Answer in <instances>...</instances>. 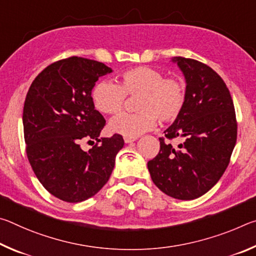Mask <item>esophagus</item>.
Here are the masks:
<instances>
[{"instance_id":"34e87169","label":"esophagus","mask_w":256,"mask_h":256,"mask_svg":"<svg viewBox=\"0 0 256 256\" xmlns=\"http://www.w3.org/2000/svg\"><path fill=\"white\" fill-rule=\"evenodd\" d=\"M136 140V138H126V136H124V142H125V144H131V142H134Z\"/></svg>"}]
</instances>
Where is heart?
Here are the masks:
<instances>
[{
	"label": "heart",
	"mask_w": 256,
	"mask_h": 256,
	"mask_svg": "<svg viewBox=\"0 0 256 256\" xmlns=\"http://www.w3.org/2000/svg\"><path fill=\"white\" fill-rule=\"evenodd\" d=\"M138 96V112H120L110 122L112 132L126 138H138L162 122H172L183 112L186 86L180 78H164L157 68L138 66L122 73L120 84L100 81L94 86V106L104 114H115L123 108L125 97Z\"/></svg>",
	"instance_id": "obj_1"
}]
</instances>
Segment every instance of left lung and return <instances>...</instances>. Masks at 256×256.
Here are the masks:
<instances>
[{
	"label": "left lung",
	"instance_id": "obj_1",
	"mask_svg": "<svg viewBox=\"0 0 256 256\" xmlns=\"http://www.w3.org/2000/svg\"><path fill=\"white\" fill-rule=\"evenodd\" d=\"M183 73L186 102L166 131L180 138L175 149L159 138V154L148 162L151 180L164 194L194 200L218 183L236 144L235 108L226 84L210 66L182 56L172 58Z\"/></svg>",
	"mask_w": 256,
	"mask_h": 256
}]
</instances>
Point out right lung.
<instances>
[{
  "instance_id": "1",
  "label": "right lung",
  "mask_w": 256,
  "mask_h": 256,
  "mask_svg": "<svg viewBox=\"0 0 256 256\" xmlns=\"http://www.w3.org/2000/svg\"><path fill=\"white\" fill-rule=\"evenodd\" d=\"M112 72L98 60L72 56L47 66L28 90L22 123L29 162L42 186L62 201L97 194L124 146L120 134L99 138L106 120L92 97L96 81ZM86 138L101 144L84 152Z\"/></svg>"
}]
</instances>
